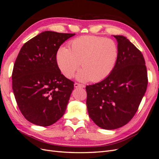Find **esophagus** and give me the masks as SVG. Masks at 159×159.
<instances>
[{
	"label": "esophagus",
	"mask_w": 159,
	"mask_h": 159,
	"mask_svg": "<svg viewBox=\"0 0 159 159\" xmlns=\"http://www.w3.org/2000/svg\"><path fill=\"white\" fill-rule=\"evenodd\" d=\"M74 87H75V88H85V85H83V84H78V83H75V84H74Z\"/></svg>",
	"instance_id": "1"
}]
</instances>
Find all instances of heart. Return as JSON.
Masks as SVG:
<instances>
[{"mask_svg": "<svg viewBox=\"0 0 159 159\" xmlns=\"http://www.w3.org/2000/svg\"><path fill=\"white\" fill-rule=\"evenodd\" d=\"M119 56L114 40L96 36H84L70 42L69 48L61 47L56 54V61L61 74L71 78L81 67L77 78L81 81L98 82L114 70Z\"/></svg>", "mask_w": 159, "mask_h": 159, "instance_id": "1", "label": "heart"}]
</instances>
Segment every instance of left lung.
Here are the masks:
<instances>
[{"mask_svg": "<svg viewBox=\"0 0 159 159\" xmlns=\"http://www.w3.org/2000/svg\"><path fill=\"white\" fill-rule=\"evenodd\" d=\"M117 41L119 56L107 78L86 86L89 117L99 127L111 130L124 126L136 113L145 95L148 78L141 51L123 36Z\"/></svg>", "mask_w": 159, "mask_h": 159, "instance_id": "left-lung-1", "label": "left lung"}]
</instances>
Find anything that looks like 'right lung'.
<instances>
[{
  "label": "right lung",
  "instance_id": "obj_1",
  "mask_svg": "<svg viewBox=\"0 0 159 159\" xmlns=\"http://www.w3.org/2000/svg\"><path fill=\"white\" fill-rule=\"evenodd\" d=\"M75 34L43 32L23 45L14 65L12 89L28 121L47 127L63 116L74 81L61 74L56 61L60 46Z\"/></svg>",
  "mask_w": 159,
  "mask_h": 159
}]
</instances>
